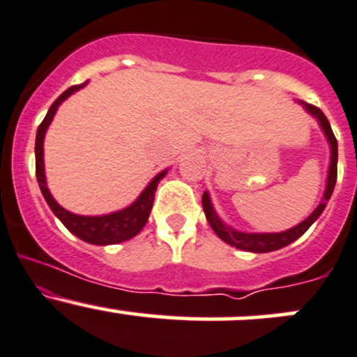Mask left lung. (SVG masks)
<instances>
[{
	"label": "left lung",
	"instance_id": "8db88e82",
	"mask_svg": "<svg viewBox=\"0 0 357 357\" xmlns=\"http://www.w3.org/2000/svg\"><path fill=\"white\" fill-rule=\"evenodd\" d=\"M307 114L313 116L314 119L320 125L321 131H324L325 138H327L328 145H330V164H328V174H327V185H325V191L324 197H321V202L318 204V207L306 217L303 222H299L298 226L287 229V231L282 232H245V231H238V229L227 226L219 215H217L215 208H213L212 200H210L208 191H204V197H202V205H204V212L205 217H207L210 227L213 229L217 236L222 239L224 243L227 245L238 248V250L243 251H251V253H268V251H275L280 250V248L291 245L294 243L296 239L301 238L303 234L311 227V224L321 215L325 207H327L330 197H332L333 188H335V181H337V157H339V152H337V140L333 137V131L330 128V123L327 119V116L324 114L318 107L311 106V104L303 102V100H298Z\"/></svg>",
	"mask_w": 357,
	"mask_h": 357
}]
</instances>
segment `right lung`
<instances>
[{"instance_id": "1", "label": "right lung", "mask_w": 357, "mask_h": 357, "mask_svg": "<svg viewBox=\"0 0 357 357\" xmlns=\"http://www.w3.org/2000/svg\"><path fill=\"white\" fill-rule=\"evenodd\" d=\"M87 85V82L82 85H73L68 90L61 93L58 99L52 102V106L47 111L46 118L40 123L39 128H37L36 135V176L37 183H39V188L43 191L44 200L47 202L50 208L52 210L56 217L63 222L71 234H75L77 238H80L82 241L90 243V245L97 246H107V245H118V243L128 241V239L135 238L138 232L144 229L147 224L150 210L153 205V197H155L157 185H159L160 179L167 174L169 169L160 171L152 181L145 186V190L138 195L137 200L128 207L116 210V212L104 213V215H78V213L68 212L66 208H63L58 202L52 198L50 188H47L46 183V171H44V137H46V131L50 128L52 118H54L58 107L65 102L71 93L78 92L80 89H84Z\"/></svg>"}]
</instances>
